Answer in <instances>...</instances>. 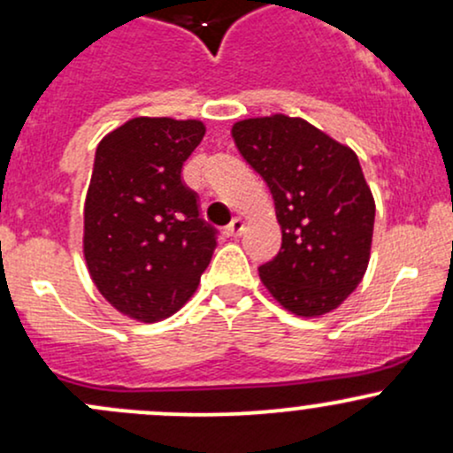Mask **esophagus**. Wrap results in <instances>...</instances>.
Wrapping results in <instances>:
<instances>
[{
    "label": "esophagus",
    "mask_w": 453,
    "mask_h": 453,
    "mask_svg": "<svg viewBox=\"0 0 453 453\" xmlns=\"http://www.w3.org/2000/svg\"><path fill=\"white\" fill-rule=\"evenodd\" d=\"M242 232H245V221H242V219H232V223L230 226L226 227V234L230 236V238H238L242 234Z\"/></svg>",
    "instance_id": "obj_1"
}]
</instances>
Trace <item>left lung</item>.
Listing matches in <instances>:
<instances>
[{
    "label": "left lung",
    "instance_id": "8db88e82",
    "mask_svg": "<svg viewBox=\"0 0 453 453\" xmlns=\"http://www.w3.org/2000/svg\"><path fill=\"white\" fill-rule=\"evenodd\" d=\"M238 152L265 178L281 250L260 280L283 310H337L367 271L376 203L352 148L303 118H247L232 127Z\"/></svg>",
    "mask_w": 453,
    "mask_h": 453
}]
</instances>
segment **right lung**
Masks as SVG:
<instances>
[{"mask_svg": "<svg viewBox=\"0 0 453 453\" xmlns=\"http://www.w3.org/2000/svg\"><path fill=\"white\" fill-rule=\"evenodd\" d=\"M200 120L139 116L101 139L83 206V257L113 310L137 322L176 314L200 286L215 230L182 185Z\"/></svg>", "mask_w": 453, "mask_h": 453, "instance_id": "1", "label": "right lung"}]
</instances>
